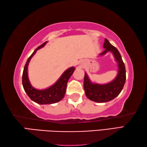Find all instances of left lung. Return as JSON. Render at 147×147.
I'll return each instance as SVG.
<instances>
[{"mask_svg":"<svg viewBox=\"0 0 147 147\" xmlns=\"http://www.w3.org/2000/svg\"><path fill=\"white\" fill-rule=\"evenodd\" d=\"M103 47L105 50L99 55H104L108 52L112 53L118 64V73L113 81L106 84L92 83L85 73L84 88L86 95L89 100L96 102H106L115 98L121 92L126 81L125 66L119 51L107 39L104 40Z\"/></svg>","mask_w":147,"mask_h":147,"instance_id":"left-lung-1","label":"left lung"}]
</instances>
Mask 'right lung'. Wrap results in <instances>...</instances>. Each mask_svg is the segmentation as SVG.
Wrapping results in <instances>:
<instances>
[{"label": "right lung", "instance_id": "1", "mask_svg": "<svg viewBox=\"0 0 147 147\" xmlns=\"http://www.w3.org/2000/svg\"><path fill=\"white\" fill-rule=\"evenodd\" d=\"M47 43V41L45 42L38 47L29 57L25 65H24L23 76H22V82H23L24 91L32 100L39 104H51L60 101L64 97L65 94L67 84L69 79L70 78L71 76L73 74L74 69H75V67H71L67 69L62 74L58 81L54 85L49 87V88L39 90V89H36L33 88V86L30 82L28 76V66L29 62L33 56L36 54V51L43 47Z\"/></svg>", "mask_w": 147, "mask_h": 147}]
</instances>
